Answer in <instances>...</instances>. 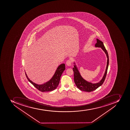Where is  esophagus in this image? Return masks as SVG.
Wrapping results in <instances>:
<instances>
[{"label":"esophagus","instance_id":"34e87169","mask_svg":"<svg viewBox=\"0 0 130 130\" xmlns=\"http://www.w3.org/2000/svg\"><path fill=\"white\" fill-rule=\"evenodd\" d=\"M66 63L67 66H70L71 64H72V61H71L70 60H68L67 61Z\"/></svg>","mask_w":130,"mask_h":130}]
</instances>
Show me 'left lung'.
I'll use <instances>...</instances> for the list:
<instances>
[{
	"label": "left lung",
	"mask_w": 130,
	"mask_h": 130,
	"mask_svg": "<svg viewBox=\"0 0 130 130\" xmlns=\"http://www.w3.org/2000/svg\"><path fill=\"white\" fill-rule=\"evenodd\" d=\"M96 40H97V43L95 44V47H101L102 49L103 50L105 53L106 54V57L107 58V65H106L105 72L102 80L99 82L96 83H91L88 82L86 80H85L83 78V77L81 76L80 72H79L78 68L74 62V68H73V70L74 72V80L76 86L80 90L83 91H86V92H91L93 91L94 90L97 89L100 86H101L105 79L106 74L107 72L108 64H109V58H108V55L107 51L102 41L99 40L98 39H97Z\"/></svg>",
	"instance_id": "8db88e82"
}]
</instances>
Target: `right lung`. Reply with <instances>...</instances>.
<instances>
[{
  "label": "right lung",
  "instance_id": "obj_1",
  "mask_svg": "<svg viewBox=\"0 0 130 130\" xmlns=\"http://www.w3.org/2000/svg\"><path fill=\"white\" fill-rule=\"evenodd\" d=\"M65 69L66 66L64 64H60L59 66H58L52 78L49 81H48V82L42 85H38L33 83L29 78L26 72L25 74L27 78L28 79L29 81L37 89L41 92H47L53 91L57 87L59 83L60 77Z\"/></svg>",
  "mask_w": 130,
  "mask_h": 130
}]
</instances>
